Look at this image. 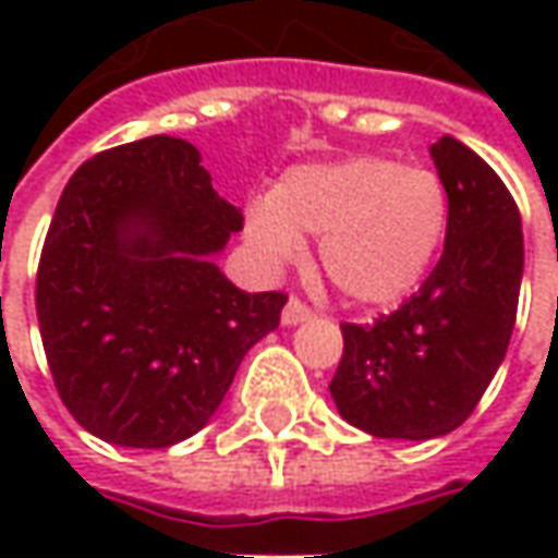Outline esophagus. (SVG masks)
Instances as JSON below:
<instances>
[{"mask_svg": "<svg viewBox=\"0 0 558 558\" xmlns=\"http://www.w3.org/2000/svg\"><path fill=\"white\" fill-rule=\"evenodd\" d=\"M307 319H313L311 307L304 301L291 298L289 304H286V311H282V326H298V323H307Z\"/></svg>", "mask_w": 558, "mask_h": 558, "instance_id": "34e87169", "label": "esophagus"}]
</instances>
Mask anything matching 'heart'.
Returning a JSON list of instances; mask_svg holds the SVG:
<instances>
[{
  "label": "heart",
  "instance_id": "obj_1",
  "mask_svg": "<svg viewBox=\"0 0 558 558\" xmlns=\"http://www.w3.org/2000/svg\"><path fill=\"white\" fill-rule=\"evenodd\" d=\"M450 220L447 185L435 170L381 155L289 167L269 198L245 207L247 247L267 267L304 257L319 235V267L354 304H395L438 257Z\"/></svg>",
  "mask_w": 558,
  "mask_h": 558
}]
</instances>
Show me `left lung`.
Returning a JSON list of instances; mask_svg holds the SVG:
<instances>
[{"label":"left lung","mask_w":558,"mask_h":558,"mask_svg":"<svg viewBox=\"0 0 558 558\" xmlns=\"http://www.w3.org/2000/svg\"><path fill=\"white\" fill-rule=\"evenodd\" d=\"M428 151L450 198L438 267L391 316L341 326L344 354L329 385L341 418L373 438L460 428L500 369L519 311L525 242L509 189L453 136Z\"/></svg>","instance_id":"obj_1"}]
</instances>
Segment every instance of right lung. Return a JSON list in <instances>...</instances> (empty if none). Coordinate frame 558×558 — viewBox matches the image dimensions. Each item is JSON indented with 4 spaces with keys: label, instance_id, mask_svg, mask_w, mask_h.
I'll use <instances>...</instances> for the list:
<instances>
[{
    "label": "right lung",
    "instance_id": "obj_1",
    "mask_svg": "<svg viewBox=\"0 0 558 558\" xmlns=\"http://www.w3.org/2000/svg\"><path fill=\"white\" fill-rule=\"evenodd\" d=\"M242 210L192 142L108 148L64 185L36 272V316L71 416L118 447L161 450L204 428L282 291H242L214 264Z\"/></svg>",
    "mask_w": 558,
    "mask_h": 558
}]
</instances>
